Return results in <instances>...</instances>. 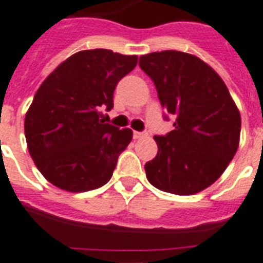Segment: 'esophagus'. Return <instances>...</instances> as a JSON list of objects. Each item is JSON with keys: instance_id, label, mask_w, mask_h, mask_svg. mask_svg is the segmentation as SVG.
Wrapping results in <instances>:
<instances>
[{"instance_id": "esophagus-1", "label": "esophagus", "mask_w": 263, "mask_h": 263, "mask_svg": "<svg viewBox=\"0 0 263 263\" xmlns=\"http://www.w3.org/2000/svg\"><path fill=\"white\" fill-rule=\"evenodd\" d=\"M143 137H145V134H143V132H138V131L134 132V139H142Z\"/></svg>"}]
</instances>
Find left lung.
Instances as JSON below:
<instances>
[{
	"instance_id": "1",
	"label": "left lung",
	"mask_w": 263,
	"mask_h": 263,
	"mask_svg": "<svg viewBox=\"0 0 263 263\" xmlns=\"http://www.w3.org/2000/svg\"><path fill=\"white\" fill-rule=\"evenodd\" d=\"M139 67L155 83L174 129L155 137L157 155L145 164L157 190L192 195L212 185L238 149L241 117L217 72L188 52H151Z\"/></svg>"
}]
</instances>
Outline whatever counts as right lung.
<instances>
[{
	"label": "right lung",
	"instance_id": "right-lung-1",
	"mask_svg": "<svg viewBox=\"0 0 263 263\" xmlns=\"http://www.w3.org/2000/svg\"><path fill=\"white\" fill-rule=\"evenodd\" d=\"M137 55L96 48L75 52L40 85L25 117L30 156L44 178L68 192L100 188L132 139L129 128L104 124L117 83Z\"/></svg>",
	"mask_w": 263,
	"mask_h": 263
}]
</instances>
